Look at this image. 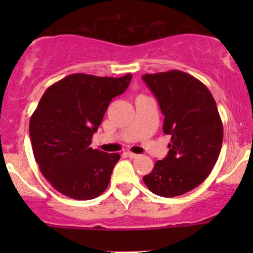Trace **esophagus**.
Returning <instances> with one entry per match:
<instances>
[{
    "label": "esophagus",
    "instance_id": "34e87169",
    "mask_svg": "<svg viewBox=\"0 0 253 253\" xmlns=\"http://www.w3.org/2000/svg\"><path fill=\"white\" fill-rule=\"evenodd\" d=\"M126 154H127V157H129L131 159H136V158L139 157L138 154H136V153H132V152H127Z\"/></svg>",
    "mask_w": 253,
    "mask_h": 253
}]
</instances>
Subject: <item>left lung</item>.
Segmentation results:
<instances>
[{
  "instance_id": "obj_1",
  "label": "left lung",
  "mask_w": 253,
  "mask_h": 253,
  "mask_svg": "<svg viewBox=\"0 0 253 253\" xmlns=\"http://www.w3.org/2000/svg\"><path fill=\"white\" fill-rule=\"evenodd\" d=\"M142 78L165 117L163 131L171 136L168 155L143 181L158 196H181L200 186L218 160L223 143L218 108L205 84L182 71Z\"/></svg>"
}]
</instances>
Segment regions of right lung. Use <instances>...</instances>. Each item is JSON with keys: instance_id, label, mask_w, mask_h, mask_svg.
<instances>
[{"instance_id": "right-lung-1", "label": "right lung", "mask_w": 253, "mask_h": 253, "mask_svg": "<svg viewBox=\"0 0 253 253\" xmlns=\"http://www.w3.org/2000/svg\"><path fill=\"white\" fill-rule=\"evenodd\" d=\"M132 75L120 78L75 73L48 86L30 117L35 162L55 190L78 201L106 190L117 153L90 147L112 98L124 93Z\"/></svg>"}]
</instances>
